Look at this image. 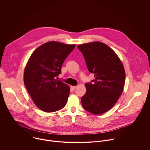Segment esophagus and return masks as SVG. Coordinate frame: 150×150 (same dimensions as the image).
<instances>
[{
  "label": "esophagus",
  "mask_w": 150,
  "mask_h": 150,
  "mask_svg": "<svg viewBox=\"0 0 150 150\" xmlns=\"http://www.w3.org/2000/svg\"><path fill=\"white\" fill-rule=\"evenodd\" d=\"M76 87H77V86H71V88L72 89V90H74L75 88H76Z\"/></svg>",
  "instance_id": "34e87169"
}]
</instances>
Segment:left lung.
Instances as JSON below:
<instances>
[{"mask_svg":"<svg viewBox=\"0 0 150 150\" xmlns=\"http://www.w3.org/2000/svg\"><path fill=\"white\" fill-rule=\"evenodd\" d=\"M82 52L88 70L94 74L91 83H86L81 97L83 108L93 114L110 110L121 95L125 79L124 66L115 52L105 44L93 42L77 46Z\"/></svg>","mask_w":150,"mask_h":150,"instance_id":"8db88e82","label":"left lung"}]
</instances>
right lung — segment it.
I'll list each match as a JSON object with an SVG mask.
<instances>
[{"label": "right lung", "mask_w": 150, "mask_h": 150, "mask_svg": "<svg viewBox=\"0 0 150 150\" xmlns=\"http://www.w3.org/2000/svg\"><path fill=\"white\" fill-rule=\"evenodd\" d=\"M76 45L56 41L46 42L32 54L26 65L23 80L35 105L41 110L52 112L62 109L70 94V87L55 77Z\"/></svg>", "instance_id": "obj_1"}]
</instances>
